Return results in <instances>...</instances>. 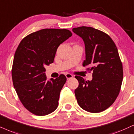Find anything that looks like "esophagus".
Returning a JSON list of instances; mask_svg holds the SVG:
<instances>
[{"instance_id": "34e87169", "label": "esophagus", "mask_w": 134, "mask_h": 134, "mask_svg": "<svg viewBox=\"0 0 134 134\" xmlns=\"http://www.w3.org/2000/svg\"><path fill=\"white\" fill-rule=\"evenodd\" d=\"M65 77L67 79H72L73 77V75L71 74H69V73H67V74H65Z\"/></svg>"}]
</instances>
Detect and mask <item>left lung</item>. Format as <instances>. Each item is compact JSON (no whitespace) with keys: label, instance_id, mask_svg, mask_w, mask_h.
<instances>
[{"label":"left lung","instance_id":"8db88e82","mask_svg":"<svg viewBox=\"0 0 134 134\" xmlns=\"http://www.w3.org/2000/svg\"><path fill=\"white\" fill-rule=\"evenodd\" d=\"M72 31L84 41L83 66L93 72L91 81L75 76L79 83L75 90L77 102L90 113L102 112L116 100L122 82V64L118 49L109 35L92 27L80 26Z\"/></svg>","mask_w":134,"mask_h":134}]
</instances>
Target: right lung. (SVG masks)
Here are the masks:
<instances>
[{"mask_svg": "<svg viewBox=\"0 0 134 134\" xmlns=\"http://www.w3.org/2000/svg\"><path fill=\"white\" fill-rule=\"evenodd\" d=\"M72 34L66 29H43L21 40L15 51L12 70L14 88L22 104L37 116L54 111L67 80L61 74L47 80L46 65L54 62L60 44Z\"/></svg>", "mask_w": 134, "mask_h": 134, "instance_id": "obj_1", "label": "right lung"}]
</instances>
